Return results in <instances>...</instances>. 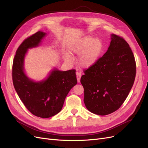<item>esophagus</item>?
I'll use <instances>...</instances> for the list:
<instances>
[{
	"mask_svg": "<svg viewBox=\"0 0 148 148\" xmlns=\"http://www.w3.org/2000/svg\"><path fill=\"white\" fill-rule=\"evenodd\" d=\"M82 77V73L81 71H77V81L78 83L80 82V78Z\"/></svg>",
	"mask_w": 148,
	"mask_h": 148,
	"instance_id": "1",
	"label": "esophagus"
}]
</instances>
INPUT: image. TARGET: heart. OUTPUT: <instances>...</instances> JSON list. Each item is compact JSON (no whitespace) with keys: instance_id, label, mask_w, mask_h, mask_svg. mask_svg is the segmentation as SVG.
Segmentation results:
<instances>
[{"instance_id":"b5f03b06","label":"heart","mask_w":148,"mask_h":148,"mask_svg":"<svg viewBox=\"0 0 148 148\" xmlns=\"http://www.w3.org/2000/svg\"><path fill=\"white\" fill-rule=\"evenodd\" d=\"M103 44L101 40L96 38L94 39L91 36H86L73 44L70 50L77 55H80L79 63L83 67H89L93 65L99 58L102 51ZM65 59L71 61L72 57L69 52L65 54Z\"/></svg>"}]
</instances>
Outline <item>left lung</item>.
<instances>
[{
  "mask_svg": "<svg viewBox=\"0 0 148 148\" xmlns=\"http://www.w3.org/2000/svg\"><path fill=\"white\" fill-rule=\"evenodd\" d=\"M111 36L108 50L84 71L80 79L86 107L99 115L110 114L120 108L136 77V62L129 44L120 36Z\"/></svg>",
  "mask_w": 148,
  "mask_h": 148,
  "instance_id": "1",
  "label": "left lung"
}]
</instances>
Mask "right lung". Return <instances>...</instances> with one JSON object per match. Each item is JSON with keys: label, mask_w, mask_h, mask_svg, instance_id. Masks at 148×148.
Returning a JSON list of instances; mask_svg holds the SVG:
<instances>
[{"label": "right lung", "mask_w": 148, "mask_h": 148, "mask_svg": "<svg viewBox=\"0 0 148 148\" xmlns=\"http://www.w3.org/2000/svg\"><path fill=\"white\" fill-rule=\"evenodd\" d=\"M45 34L38 31L26 38L17 49L13 62L12 80L20 99L30 112L39 117L49 118L61 110L77 79L75 69L54 70L41 82H34L26 77L23 71L25 53L28 49L38 46Z\"/></svg>", "instance_id": "right-lung-1"}]
</instances>
